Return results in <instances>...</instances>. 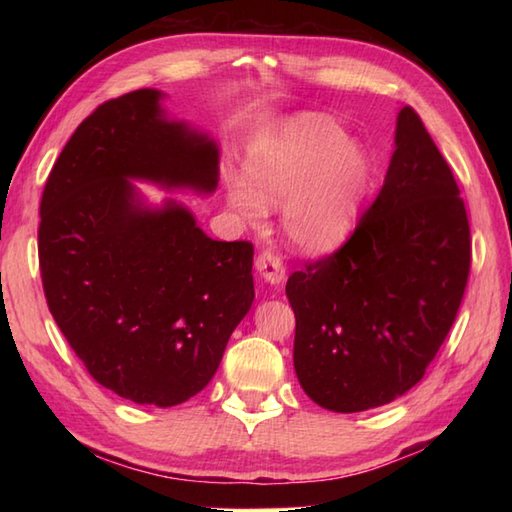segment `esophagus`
I'll list each match as a JSON object with an SVG mask.
<instances>
[{
    "instance_id": "obj_1",
    "label": "esophagus",
    "mask_w": 512,
    "mask_h": 512,
    "mask_svg": "<svg viewBox=\"0 0 512 512\" xmlns=\"http://www.w3.org/2000/svg\"><path fill=\"white\" fill-rule=\"evenodd\" d=\"M255 268H257V273L262 275V279L273 286L281 284V281L286 279V268H284V264H281L279 255L273 253V250H262V253H259L255 259Z\"/></svg>"
}]
</instances>
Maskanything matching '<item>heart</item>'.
Masks as SVG:
<instances>
[{"label":"heart","instance_id":"heart-1","mask_svg":"<svg viewBox=\"0 0 512 512\" xmlns=\"http://www.w3.org/2000/svg\"><path fill=\"white\" fill-rule=\"evenodd\" d=\"M248 184L228 182V202L248 222L284 204V233L303 253H328L350 235L369 184L363 151L328 118L310 116L259 145Z\"/></svg>","mask_w":512,"mask_h":512}]
</instances>
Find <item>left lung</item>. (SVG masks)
<instances>
[{
	"label": "left lung",
	"instance_id": "8db88e82",
	"mask_svg": "<svg viewBox=\"0 0 512 512\" xmlns=\"http://www.w3.org/2000/svg\"><path fill=\"white\" fill-rule=\"evenodd\" d=\"M385 184L350 239L292 273L295 372L319 407L374 409L420 383L471 270L458 182L411 107L396 118Z\"/></svg>",
	"mask_w": 512,
	"mask_h": 512
}]
</instances>
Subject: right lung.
Returning a JSON list of instances; mask_svg holds the SVG:
<instances>
[{"label": "right lung", "instance_id": "1", "mask_svg": "<svg viewBox=\"0 0 512 512\" xmlns=\"http://www.w3.org/2000/svg\"><path fill=\"white\" fill-rule=\"evenodd\" d=\"M162 92L105 101L76 127L41 195L48 308L96 383L138 405L198 394L255 299L253 244L217 242L176 200L129 180L213 193L215 140L169 121Z\"/></svg>", "mask_w": 512, "mask_h": 512}]
</instances>
